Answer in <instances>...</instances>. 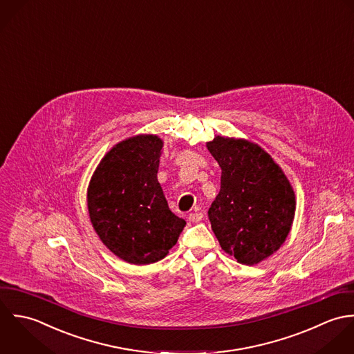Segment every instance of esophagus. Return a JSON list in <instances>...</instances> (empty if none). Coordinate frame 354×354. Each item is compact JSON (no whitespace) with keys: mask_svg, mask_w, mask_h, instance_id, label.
<instances>
[{"mask_svg":"<svg viewBox=\"0 0 354 354\" xmlns=\"http://www.w3.org/2000/svg\"><path fill=\"white\" fill-rule=\"evenodd\" d=\"M198 211H200V209H197V208H196V211H194V212H192L189 214V221H192V223H200V221L203 220L204 213L198 212Z\"/></svg>","mask_w":354,"mask_h":354,"instance_id":"obj_1","label":"esophagus"}]
</instances>
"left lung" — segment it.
I'll list each match as a JSON object with an SVG mask.
<instances>
[{
	"label": "left lung",
	"instance_id": "1",
	"mask_svg": "<svg viewBox=\"0 0 354 354\" xmlns=\"http://www.w3.org/2000/svg\"><path fill=\"white\" fill-rule=\"evenodd\" d=\"M207 147L221 168L208 214L221 249L254 266L281 249L292 225L295 193L281 165L260 145L216 136Z\"/></svg>",
	"mask_w": 354,
	"mask_h": 354
}]
</instances>
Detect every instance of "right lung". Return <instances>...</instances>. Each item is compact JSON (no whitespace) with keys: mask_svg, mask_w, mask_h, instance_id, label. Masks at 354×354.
Returning <instances> with one entry per match:
<instances>
[{"mask_svg":"<svg viewBox=\"0 0 354 354\" xmlns=\"http://www.w3.org/2000/svg\"><path fill=\"white\" fill-rule=\"evenodd\" d=\"M164 142L138 134L116 143L87 187V209L101 242L134 266L162 260L186 221L171 212L157 180Z\"/></svg>","mask_w":354,"mask_h":354,"instance_id":"add662e5","label":"right lung"}]
</instances>
